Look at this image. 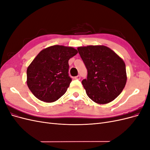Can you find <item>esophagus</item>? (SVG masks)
Masks as SVG:
<instances>
[{
  "label": "esophagus",
  "instance_id": "obj_1",
  "mask_svg": "<svg viewBox=\"0 0 150 150\" xmlns=\"http://www.w3.org/2000/svg\"><path fill=\"white\" fill-rule=\"evenodd\" d=\"M74 79H77V80H79V79H81V76H80L79 75L77 76H76V77H75Z\"/></svg>",
  "mask_w": 150,
  "mask_h": 150
}]
</instances>
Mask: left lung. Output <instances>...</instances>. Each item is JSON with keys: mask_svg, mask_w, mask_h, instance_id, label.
<instances>
[{"mask_svg": "<svg viewBox=\"0 0 150 150\" xmlns=\"http://www.w3.org/2000/svg\"><path fill=\"white\" fill-rule=\"evenodd\" d=\"M78 51L88 71L82 84L88 97L98 104L114 100L126 85L124 61L106 46L79 47Z\"/></svg>", "mask_w": 150, "mask_h": 150, "instance_id": "1", "label": "left lung"}]
</instances>
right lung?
Listing matches in <instances>:
<instances>
[{"instance_id": "1", "label": "right lung", "mask_w": 150, "mask_h": 150, "mask_svg": "<svg viewBox=\"0 0 150 150\" xmlns=\"http://www.w3.org/2000/svg\"><path fill=\"white\" fill-rule=\"evenodd\" d=\"M77 53L71 47L56 45L38 54L27 69V84L36 98L51 103L64 94L72 81L68 61Z\"/></svg>"}]
</instances>
